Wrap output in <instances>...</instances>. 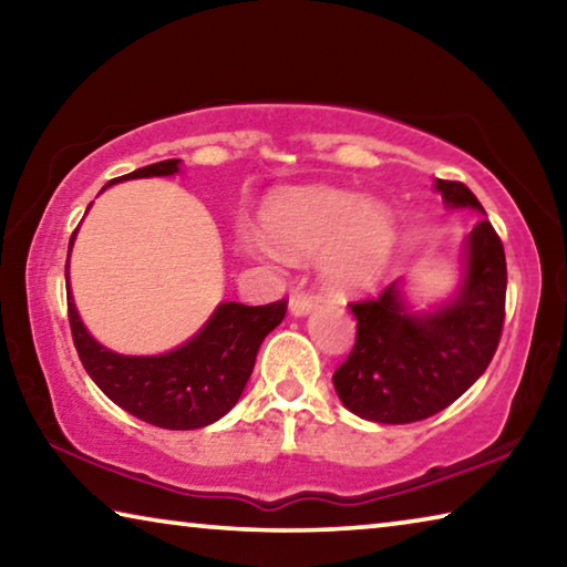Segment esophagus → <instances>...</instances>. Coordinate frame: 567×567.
I'll list each match as a JSON object with an SVG mask.
<instances>
[{
	"mask_svg": "<svg viewBox=\"0 0 567 567\" xmlns=\"http://www.w3.org/2000/svg\"><path fill=\"white\" fill-rule=\"evenodd\" d=\"M315 305H318V300L310 295H292L287 310H290L292 318H305V315H310L315 310Z\"/></svg>",
	"mask_w": 567,
	"mask_h": 567,
	"instance_id": "34e87169",
	"label": "esophagus"
}]
</instances>
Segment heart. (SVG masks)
Returning a JSON list of instances; mask_svg holds the SVG:
<instances>
[{
  "label": "heart",
  "mask_w": 567,
  "mask_h": 567,
  "mask_svg": "<svg viewBox=\"0 0 567 567\" xmlns=\"http://www.w3.org/2000/svg\"><path fill=\"white\" fill-rule=\"evenodd\" d=\"M262 235L285 260L320 252V280L338 295H364L385 277L398 219L382 199L334 187L285 189L262 207Z\"/></svg>",
  "instance_id": "obj_1"
}]
</instances>
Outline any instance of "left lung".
<instances>
[{"mask_svg": "<svg viewBox=\"0 0 567 567\" xmlns=\"http://www.w3.org/2000/svg\"><path fill=\"white\" fill-rule=\"evenodd\" d=\"M433 189L447 209L483 215L463 243L455 290L420 310L400 277L378 300L352 305L358 340L332 375L342 405L380 425H408L453 405L487 370L501 342L507 287L501 237L465 185L435 179Z\"/></svg>", "mask_w": 567, "mask_h": 567, "instance_id": "obj_1", "label": "left lung"}]
</instances>
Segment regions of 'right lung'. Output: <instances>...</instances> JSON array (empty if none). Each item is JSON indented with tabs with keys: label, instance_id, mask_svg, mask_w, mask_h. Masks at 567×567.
<instances>
[{
	"label": "right lung",
	"instance_id": "add662e5",
	"mask_svg": "<svg viewBox=\"0 0 567 567\" xmlns=\"http://www.w3.org/2000/svg\"><path fill=\"white\" fill-rule=\"evenodd\" d=\"M179 169L182 159L155 162L107 182V187L127 179L175 177ZM74 237L76 229L70 239V255ZM70 255L64 277L74 348L84 370L114 405L165 430L207 427L237 405L252 375L257 350L285 318V300L260 307L219 302L203 328L175 350L122 354L104 348L84 328L70 287Z\"/></svg>",
	"mask_w": 567,
	"mask_h": 567
}]
</instances>
